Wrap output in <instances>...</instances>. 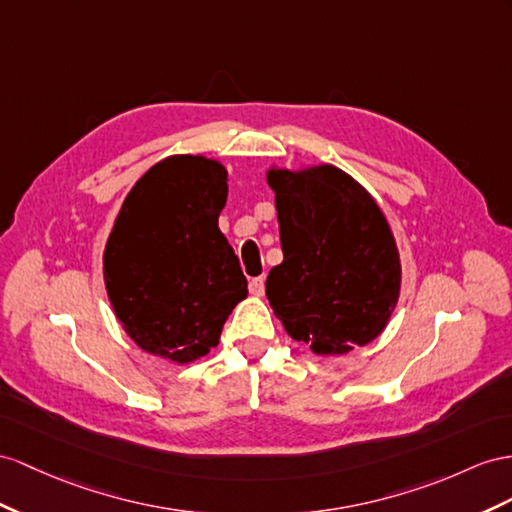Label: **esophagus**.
<instances>
[{
	"instance_id": "esophagus-1",
	"label": "esophagus",
	"mask_w": 512,
	"mask_h": 512,
	"mask_svg": "<svg viewBox=\"0 0 512 512\" xmlns=\"http://www.w3.org/2000/svg\"><path fill=\"white\" fill-rule=\"evenodd\" d=\"M248 290H251V294L253 296H264V292H266V277H257V279H253L251 281V285H248Z\"/></svg>"
}]
</instances>
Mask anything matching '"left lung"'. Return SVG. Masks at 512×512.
I'll return each instance as SVG.
<instances>
[{
    "label": "left lung",
    "instance_id": "8db88e82",
    "mask_svg": "<svg viewBox=\"0 0 512 512\" xmlns=\"http://www.w3.org/2000/svg\"><path fill=\"white\" fill-rule=\"evenodd\" d=\"M283 261L266 281L270 307L294 342L346 355L385 331L402 264L389 220L361 183L333 164H272Z\"/></svg>",
    "mask_w": 512,
    "mask_h": 512
}]
</instances>
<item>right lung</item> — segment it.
Listing matches in <instances>:
<instances>
[{
    "label": "right lung",
    "instance_id": "obj_1",
    "mask_svg": "<svg viewBox=\"0 0 512 512\" xmlns=\"http://www.w3.org/2000/svg\"><path fill=\"white\" fill-rule=\"evenodd\" d=\"M229 173L216 157L179 153L153 164L125 196L103 251L114 316L140 350L188 365L218 346L248 296L218 229Z\"/></svg>",
    "mask_w": 512,
    "mask_h": 512
}]
</instances>
